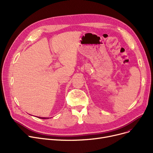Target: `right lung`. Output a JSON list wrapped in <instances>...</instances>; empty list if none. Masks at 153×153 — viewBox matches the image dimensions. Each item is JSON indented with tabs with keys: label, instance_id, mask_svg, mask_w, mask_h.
<instances>
[{
	"label": "right lung",
	"instance_id": "1",
	"mask_svg": "<svg viewBox=\"0 0 153 153\" xmlns=\"http://www.w3.org/2000/svg\"><path fill=\"white\" fill-rule=\"evenodd\" d=\"M40 119H49L48 117H38Z\"/></svg>",
	"mask_w": 153,
	"mask_h": 153
}]
</instances>
